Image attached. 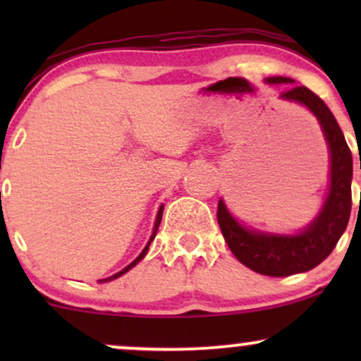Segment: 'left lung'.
Masks as SVG:
<instances>
[{
	"label": "left lung",
	"instance_id": "8db88e82",
	"mask_svg": "<svg viewBox=\"0 0 361 361\" xmlns=\"http://www.w3.org/2000/svg\"><path fill=\"white\" fill-rule=\"evenodd\" d=\"M268 82L279 85L293 80L276 76L268 78ZM281 98L305 105L317 117L331 151V185L321 214L297 235L259 234L244 229L219 200L217 221L229 250L244 267L267 276H288L316 268L336 247L351 214L353 159L334 115L305 86H292L281 93Z\"/></svg>",
	"mask_w": 361,
	"mask_h": 361
}]
</instances>
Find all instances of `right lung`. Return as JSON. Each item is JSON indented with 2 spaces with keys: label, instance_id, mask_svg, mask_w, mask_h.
<instances>
[{
  "label": "right lung",
  "instance_id": "right-lung-1",
  "mask_svg": "<svg viewBox=\"0 0 361 361\" xmlns=\"http://www.w3.org/2000/svg\"><path fill=\"white\" fill-rule=\"evenodd\" d=\"M163 209H164V207H163V205H161L159 212H157V217H156V224H154V231H152V235H151V239H149L147 246H146V247H144V251H142V252H140V255L137 256V258H135L134 261H132V263H130V264H128V267H126V268H123V270H122V271L115 273V275H114V276H110V279H106L105 281H109V280H114V279H118V276H120V275H123V273H127L128 270H130V268H132V267H135V264H137V263H139V261H140V259H142V258H144V256H146V252H147V250H149V244H151V241H152V239H154V235H156V233H157V227H159V224H161V219H163Z\"/></svg>",
  "mask_w": 361,
  "mask_h": 361
}]
</instances>
